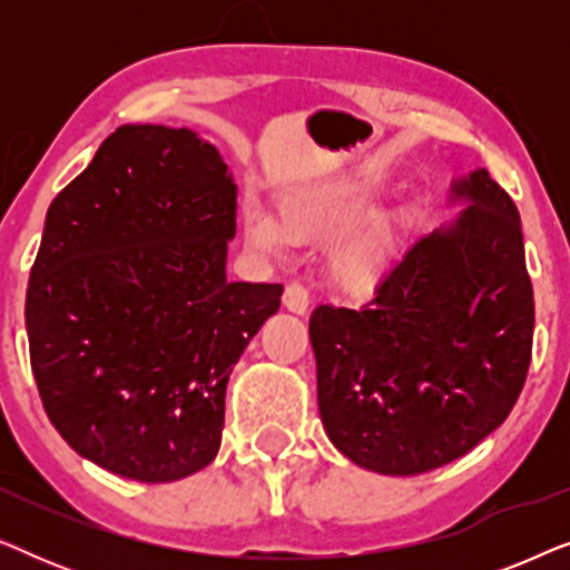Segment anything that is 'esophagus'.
<instances>
[{
  "label": "esophagus",
  "mask_w": 570,
  "mask_h": 570,
  "mask_svg": "<svg viewBox=\"0 0 570 570\" xmlns=\"http://www.w3.org/2000/svg\"><path fill=\"white\" fill-rule=\"evenodd\" d=\"M283 303L293 314H306L308 311V291L301 283H287L283 293Z\"/></svg>",
  "instance_id": "1"
}]
</instances>
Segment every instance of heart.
<instances>
[{
    "label": "heart",
    "mask_w": 570,
    "mask_h": 570,
    "mask_svg": "<svg viewBox=\"0 0 570 570\" xmlns=\"http://www.w3.org/2000/svg\"><path fill=\"white\" fill-rule=\"evenodd\" d=\"M371 191L357 184H316L285 194L277 220L259 207L246 209V238L262 252H279L285 244H330L332 275L353 293L373 291L392 267L407 217L396 209L373 213Z\"/></svg>",
    "instance_id": "heart-1"
}]
</instances>
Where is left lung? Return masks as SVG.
Masks as SVG:
<instances>
[{
    "label": "left lung",
    "instance_id": "obj_1",
    "mask_svg": "<svg viewBox=\"0 0 570 570\" xmlns=\"http://www.w3.org/2000/svg\"><path fill=\"white\" fill-rule=\"evenodd\" d=\"M451 189L470 207L417 238L363 308L326 303L308 322L324 431L381 474L472 451L509 417L532 363L519 209L485 168Z\"/></svg>",
    "mask_w": 570,
    "mask_h": 570
}]
</instances>
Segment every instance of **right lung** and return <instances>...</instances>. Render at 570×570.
<instances>
[{
	"instance_id": "right-lung-1",
	"label": "right lung",
	"mask_w": 570,
	"mask_h": 570,
	"mask_svg": "<svg viewBox=\"0 0 570 570\" xmlns=\"http://www.w3.org/2000/svg\"><path fill=\"white\" fill-rule=\"evenodd\" d=\"M236 197L191 129L124 124L46 213L30 368L61 439L108 472L181 480L220 449L233 365L283 295L225 279Z\"/></svg>"
}]
</instances>
